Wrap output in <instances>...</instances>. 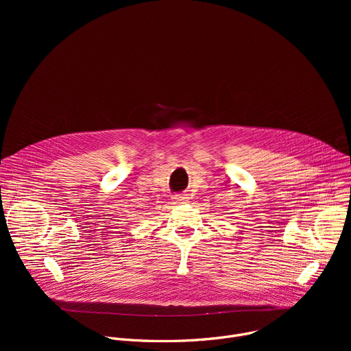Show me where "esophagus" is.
<instances>
[{
	"instance_id": "obj_1",
	"label": "esophagus",
	"mask_w": 351,
	"mask_h": 351,
	"mask_svg": "<svg viewBox=\"0 0 351 351\" xmlns=\"http://www.w3.org/2000/svg\"><path fill=\"white\" fill-rule=\"evenodd\" d=\"M186 195H187V194H184V193H182V194H175V195H173V199H175V202H178V203H184L186 199H187Z\"/></svg>"
}]
</instances>
